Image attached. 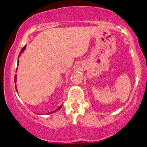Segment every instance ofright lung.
I'll return each instance as SVG.
<instances>
[{"label": "right lung", "instance_id": "right-lung-1", "mask_svg": "<svg viewBox=\"0 0 147 147\" xmlns=\"http://www.w3.org/2000/svg\"><path fill=\"white\" fill-rule=\"evenodd\" d=\"M25 48H26V45H25L23 48H22L21 50V51H20V53H19V57H20V55H21V54L24 51V50L25 49ZM18 64H19V60H18ZM16 81H17V75H16V74H15V83H16ZM15 86H16V84H15ZM15 88H16V86H15ZM61 108V106H59V107H58V108H57V109L55 110H54V111H53V112H51V113H53V112H56V111H57V110H59ZM48 114H50V112H49V113H48Z\"/></svg>", "mask_w": 147, "mask_h": 147}]
</instances>
